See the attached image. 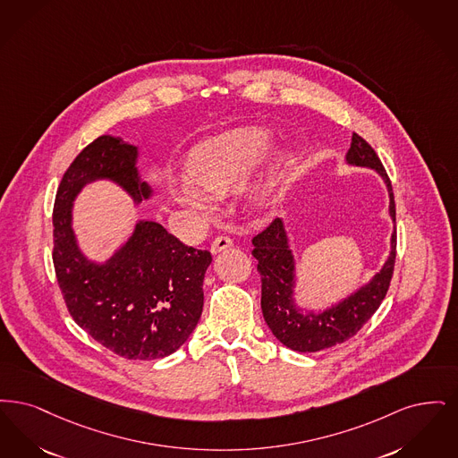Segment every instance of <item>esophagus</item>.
<instances>
[{"label": "esophagus", "instance_id": "esophagus-1", "mask_svg": "<svg viewBox=\"0 0 458 458\" xmlns=\"http://www.w3.org/2000/svg\"><path fill=\"white\" fill-rule=\"evenodd\" d=\"M231 246H233V239L229 238V236H217V238L214 239L212 246H210V251H212L214 255H217V253L227 250V248H231Z\"/></svg>", "mask_w": 458, "mask_h": 458}]
</instances>
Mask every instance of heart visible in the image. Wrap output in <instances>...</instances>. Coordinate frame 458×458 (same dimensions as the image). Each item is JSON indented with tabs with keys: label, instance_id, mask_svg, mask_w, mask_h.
<instances>
[{
	"label": "heart",
	"instance_id": "b5f03b06",
	"mask_svg": "<svg viewBox=\"0 0 458 458\" xmlns=\"http://www.w3.org/2000/svg\"><path fill=\"white\" fill-rule=\"evenodd\" d=\"M270 145V133L261 128H239L201 143L190 160L191 179H184L176 188L179 203L201 214L210 212V195H224L239 188L267 156ZM274 186L272 176L257 182L250 191L251 203L267 205Z\"/></svg>",
	"mask_w": 458,
	"mask_h": 458
}]
</instances>
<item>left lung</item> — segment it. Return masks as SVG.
I'll list each match as a JSON object with an SVG mask.
<instances>
[{"mask_svg":"<svg viewBox=\"0 0 458 458\" xmlns=\"http://www.w3.org/2000/svg\"><path fill=\"white\" fill-rule=\"evenodd\" d=\"M345 160L352 165L375 169L383 178L390 197V217L395 222L392 182L373 147L354 133ZM253 246L251 253L259 259L261 276V311L268 328L285 347L298 352H317L354 337L378 310L394 276L397 231L394 227L390 257L378 274L354 294L321 313H304L294 302L296 263L282 220H274L259 233Z\"/></svg>","mask_w":458,"mask_h":458,"instance_id":"obj_1","label":"left lung"}]
</instances>
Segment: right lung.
Listing matches in <instances>:
<instances>
[{
	"instance_id": "right-lung-1",
	"label": "right lung",
	"mask_w": 458,
	"mask_h": 458,
	"mask_svg": "<svg viewBox=\"0 0 458 458\" xmlns=\"http://www.w3.org/2000/svg\"><path fill=\"white\" fill-rule=\"evenodd\" d=\"M137 159L135 145L102 135L70 164L55 199L53 263L80 328L121 358L150 360L178 351L195 330L210 251L182 244L157 222L140 220L111 259L94 263L80 251L72 229L73 199L96 179L120 184L135 203L152 195Z\"/></svg>"
}]
</instances>
